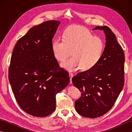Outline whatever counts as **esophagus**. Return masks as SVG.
<instances>
[{"mask_svg": "<svg viewBox=\"0 0 132 132\" xmlns=\"http://www.w3.org/2000/svg\"><path fill=\"white\" fill-rule=\"evenodd\" d=\"M69 77H70V83H72V78L73 77V74L71 73V72H69Z\"/></svg>", "mask_w": 132, "mask_h": 132, "instance_id": "esophagus-1", "label": "esophagus"}]
</instances>
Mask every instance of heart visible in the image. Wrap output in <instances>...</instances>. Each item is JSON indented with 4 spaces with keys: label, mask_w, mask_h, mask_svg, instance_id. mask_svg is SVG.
<instances>
[{
    "label": "heart",
    "mask_w": 132,
    "mask_h": 132,
    "mask_svg": "<svg viewBox=\"0 0 132 132\" xmlns=\"http://www.w3.org/2000/svg\"><path fill=\"white\" fill-rule=\"evenodd\" d=\"M52 50L54 58L60 62L65 60L71 51L72 57L61 63L67 70L73 71L80 68L83 71H88L101 60L104 44L85 28L72 26L64 29L62 40L57 38L52 41Z\"/></svg>",
    "instance_id": "1"
}]
</instances>
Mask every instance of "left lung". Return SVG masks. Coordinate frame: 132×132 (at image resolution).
Returning <instances> with one entry per match:
<instances>
[{"label":"left lung","instance_id":"left-lung-1","mask_svg":"<svg viewBox=\"0 0 132 132\" xmlns=\"http://www.w3.org/2000/svg\"><path fill=\"white\" fill-rule=\"evenodd\" d=\"M103 30L105 47L99 62L88 71L78 73L72 78L74 86L81 92L75 101V110L80 115L96 118L112 107L124 85L125 55L115 35L106 26L96 27Z\"/></svg>","mask_w":132,"mask_h":132}]
</instances>
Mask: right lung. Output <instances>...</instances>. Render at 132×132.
Segmentation results:
<instances>
[{"instance_id": "obj_1", "label": "right lung", "mask_w": 132, "mask_h": 132, "mask_svg": "<svg viewBox=\"0 0 132 132\" xmlns=\"http://www.w3.org/2000/svg\"><path fill=\"white\" fill-rule=\"evenodd\" d=\"M60 21H44L30 28L17 42L11 56L8 79L16 102L35 117L55 109V96L69 85V72L60 68L52 50Z\"/></svg>"}]
</instances>
